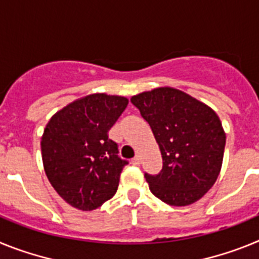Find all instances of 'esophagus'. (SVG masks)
Returning <instances> with one entry per match:
<instances>
[{"instance_id": "obj_1", "label": "esophagus", "mask_w": 259, "mask_h": 259, "mask_svg": "<svg viewBox=\"0 0 259 259\" xmlns=\"http://www.w3.org/2000/svg\"><path fill=\"white\" fill-rule=\"evenodd\" d=\"M131 163L134 164V166H139V164L141 163V159H140V157H139V155H136V157H135V158H132Z\"/></svg>"}]
</instances>
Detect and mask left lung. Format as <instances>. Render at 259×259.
<instances>
[{
  "label": "left lung",
  "mask_w": 259,
  "mask_h": 259,
  "mask_svg": "<svg viewBox=\"0 0 259 259\" xmlns=\"http://www.w3.org/2000/svg\"><path fill=\"white\" fill-rule=\"evenodd\" d=\"M131 102L149 123L161 150L158 175L145 174L155 197L171 206L200 200L218 179L226 134L214 110L170 87L132 96Z\"/></svg>",
  "instance_id": "obj_1"
}]
</instances>
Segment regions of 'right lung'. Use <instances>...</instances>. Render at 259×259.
<instances>
[{"label":"right lung","instance_id":"obj_1","mask_svg":"<svg viewBox=\"0 0 259 259\" xmlns=\"http://www.w3.org/2000/svg\"><path fill=\"white\" fill-rule=\"evenodd\" d=\"M128 100L93 93L71 102L50 118L41 137V154L53 188L71 206L95 210L115 194L123 167L110 128Z\"/></svg>","mask_w":259,"mask_h":259}]
</instances>
